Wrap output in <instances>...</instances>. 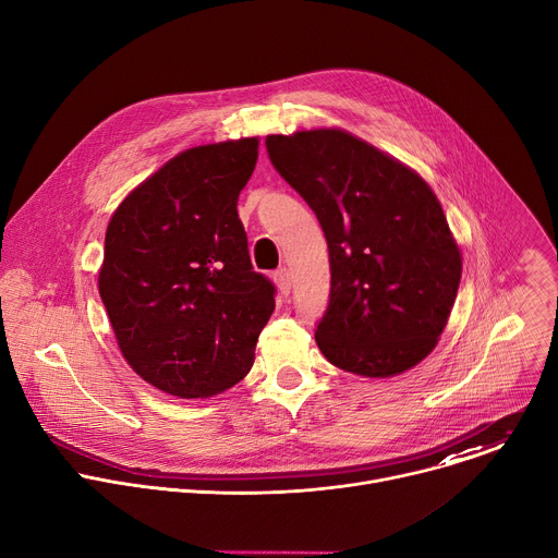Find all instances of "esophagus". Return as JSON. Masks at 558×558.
Masks as SVG:
<instances>
[{
	"label": "esophagus",
	"instance_id": "1",
	"mask_svg": "<svg viewBox=\"0 0 558 558\" xmlns=\"http://www.w3.org/2000/svg\"><path fill=\"white\" fill-rule=\"evenodd\" d=\"M274 282H276V287H278V291L282 293V295H289L291 293V274H289V269H278L276 274H274Z\"/></svg>",
	"mask_w": 558,
	"mask_h": 558
}]
</instances>
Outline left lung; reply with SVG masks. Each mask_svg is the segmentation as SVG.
I'll return each mask as SVG.
<instances>
[{
  "label": "left lung",
  "mask_w": 558,
  "mask_h": 558,
  "mask_svg": "<svg viewBox=\"0 0 558 558\" xmlns=\"http://www.w3.org/2000/svg\"><path fill=\"white\" fill-rule=\"evenodd\" d=\"M265 143L329 245L331 293L315 331L323 355L364 377L417 366L437 347L461 280V252L430 185L338 128Z\"/></svg>",
  "instance_id": "8db88e82"
}]
</instances>
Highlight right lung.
I'll return each mask as SVG.
<instances>
[{
	"mask_svg": "<svg viewBox=\"0 0 558 558\" xmlns=\"http://www.w3.org/2000/svg\"><path fill=\"white\" fill-rule=\"evenodd\" d=\"M256 161L258 136L190 147L108 222L99 293L119 349L147 384L183 400L241 381L276 308L235 209Z\"/></svg>",
	"mask_w": 558,
	"mask_h": 558,
	"instance_id": "right-lung-1",
	"label": "right lung"
}]
</instances>
